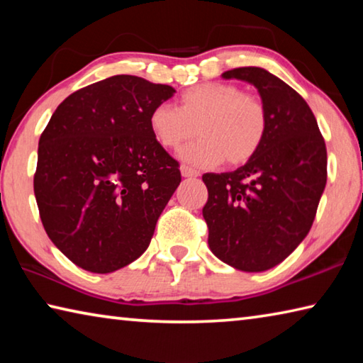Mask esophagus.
Segmentation results:
<instances>
[{
  "label": "esophagus",
  "instance_id": "esophagus-1",
  "mask_svg": "<svg viewBox=\"0 0 363 363\" xmlns=\"http://www.w3.org/2000/svg\"><path fill=\"white\" fill-rule=\"evenodd\" d=\"M181 174L184 177H199L200 176L199 171L194 169V168H190V167H186V164H182V167H181Z\"/></svg>",
  "mask_w": 363,
  "mask_h": 363
}]
</instances>
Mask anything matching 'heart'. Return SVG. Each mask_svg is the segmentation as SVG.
<instances>
[{
	"mask_svg": "<svg viewBox=\"0 0 363 363\" xmlns=\"http://www.w3.org/2000/svg\"><path fill=\"white\" fill-rule=\"evenodd\" d=\"M149 126L164 149H179L199 134L201 139L184 147L179 158L194 167H216L224 158L229 164L253 158L266 139L269 118L257 97L233 84L205 83L182 93L177 108L153 107Z\"/></svg>",
	"mask_w": 363,
	"mask_h": 363,
	"instance_id": "1",
	"label": "heart"
}]
</instances>
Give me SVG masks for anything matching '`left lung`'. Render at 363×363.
Instances as JSON below:
<instances>
[{"label":"left lung","instance_id":"obj_1","mask_svg":"<svg viewBox=\"0 0 363 363\" xmlns=\"http://www.w3.org/2000/svg\"><path fill=\"white\" fill-rule=\"evenodd\" d=\"M223 78L255 86L269 126L261 149L243 167L201 177L208 189V245L233 269L262 272L309 233L327 184V147L307 102L279 77L240 67Z\"/></svg>","mask_w":363,"mask_h":363}]
</instances>
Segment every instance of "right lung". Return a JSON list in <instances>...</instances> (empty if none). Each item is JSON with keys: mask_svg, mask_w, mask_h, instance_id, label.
<instances>
[{"mask_svg": "<svg viewBox=\"0 0 363 363\" xmlns=\"http://www.w3.org/2000/svg\"><path fill=\"white\" fill-rule=\"evenodd\" d=\"M174 93L140 77H110L67 97L43 131L33 179L40 218L78 267L115 272L149 248L181 182L149 115Z\"/></svg>", "mask_w": 363, "mask_h": 363, "instance_id": "add662e5", "label": "right lung"}]
</instances>
